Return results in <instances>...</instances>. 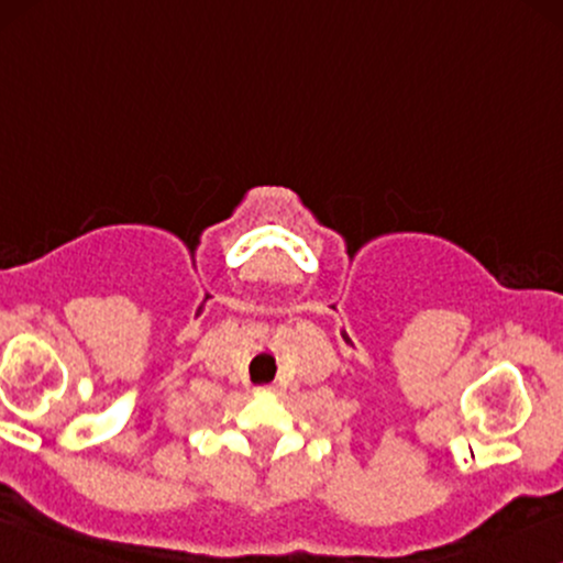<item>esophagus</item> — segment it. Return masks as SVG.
<instances>
[{
    "instance_id": "obj_1",
    "label": "esophagus",
    "mask_w": 563,
    "mask_h": 563,
    "mask_svg": "<svg viewBox=\"0 0 563 563\" xmlns=\"http://www.w3.org/2000/svg\"><path fill=\"white\" fill-rule=\"evenodd\" d=\"M262 393H275V385H262Z\"/></svg>"
}]
</instances>
